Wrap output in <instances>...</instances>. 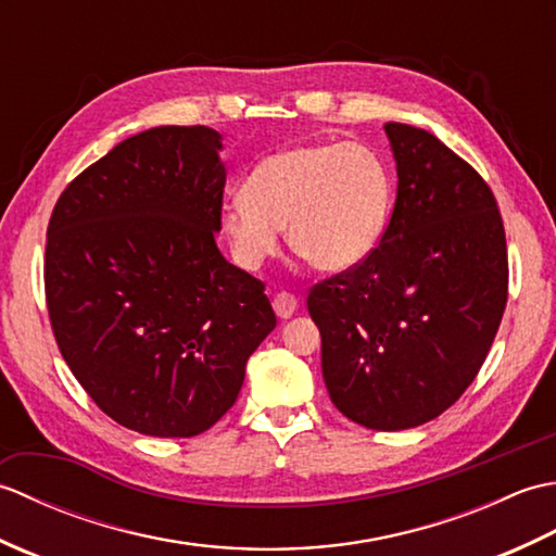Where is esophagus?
<instances>
[{
  "mask_svg": "<svg viewBox=\"0 0 556 556\" xmlns=\"http://www.w3.org/2000/svg\"><path fill=\"white\" fill-rule=\"evenodd\" d=\"M271 308H275L279 320H289V317L299 308V299L293 296V293L281 291V293H277L275 301H271Z\"/></svg>",
  "mask_w": 556,
  "mask_h": 556,
  "instance_id": "esophagus-1",
  "label": "esophagus"
}]
</instances>
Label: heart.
<instances>
[{
  "label": "heart",
  "mask_w": 556,
  "mask_h": 556,
  "mask_svg": "<svg viewBox=\"0 0 556 556\" xmlns=\"http://www.w3.org/2000/svg\"><path fill=\"white\" fill-rule=\"evenodd\" d=\"M394 186L380 152L363 143H296L260 160L219 210V231L243 269L293 251L329 275L365 263L384 239Z\"/></svg>",
  "instance_id": "1"
}]
</instances>
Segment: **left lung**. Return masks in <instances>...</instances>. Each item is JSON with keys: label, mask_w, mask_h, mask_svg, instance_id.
Instances as JSON below:
<instances>
[{"label": "left lung", "mask_w": 556, "mask_h": 556, "mask_svg": "<svg viewBox=\"0 0 556 556\" xmlns=\"http://www.w3.org/2000/svg\"><path fill=\"white\" fill-rule=\"evenodd\" d=\"M396 203L375 253L317 285L332 404L370 430L440 416L476 380L506 305L509 263L490 186L440 138L387 124Z\"/></svg>", "instance_id": "left-lung-1"}]
</instances>
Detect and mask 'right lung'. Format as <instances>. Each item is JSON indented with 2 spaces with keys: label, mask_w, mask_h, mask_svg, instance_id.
<instances>
[{
  "label": "right lung",
  "mask_w": 556,
  "mask_h": 556,
  "mask_svg": "<svg viewBox=\"0 0 556 556\" xmlns=\"http://www.w3.org/2000/svg\"><path fill=\"white\" fill-rule=\"evenodd\" d=\"M207 126L122 140L56 200L45 251L54 339L90 399L150 437H195L275 329L263 281L219 253L227 169Z\"/></svg>",
  "instance_id": "add662e5"
}]
</instances>
